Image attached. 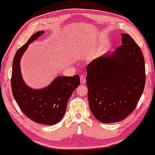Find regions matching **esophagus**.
Masks as SVG:
<instances>
[{"mask_svg": "<svg viewBox=\"0 0 155 155\" xmlns=\"http://www.w3.org/2000/svg\"><path fill=\"white\" fill-rule=\"evenodd\" d=\"M80 81H81V84H84L86 83V79H85V76L84 75L80 76Z\"/></svg>", "mask_w": 155, "mask_h": 155, "instance_id": "obj_1", "label": "esophagus"}]
</instances>
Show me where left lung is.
<instances>
[{
	"label": "left lung",
	"instance_id": "1",
	"mask_svg": "<svg viewBox=\"0 0 155 155\" xmlns=\"http://www.w3.org/2000/svg\"><path fill=\"white\" fill-rule=\"evenodd\" d=\"M121 35L120 47L87 68L90 111L104 123L125 119L135 109L145 86V63L140 47L130 35Z\"/></svg>",
	"mask_w": 155,
	"mask_h": 155
}]
</instances>
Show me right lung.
<instances>
[{
    "instance_id": "1",
    "label": "right lung",
    "mask_w": 155,
    "mask_h": 155,
    "mask_svg": "<svg viewBox=\"0 0 155 155\" xmlns=\"http://www.w3.org/2000/svg\"><path fill=\"white\" fill-rule=\"evenodd\" d=\"M44 31L33 34L16 52L12 64V90L22 111L34 122L43 124H57L62 120L68 99L79 87V75L57 76L46 87L33 89L25 82L20 69V60L29 44L43 35Z\"/></svg>"
}]
</instances>
